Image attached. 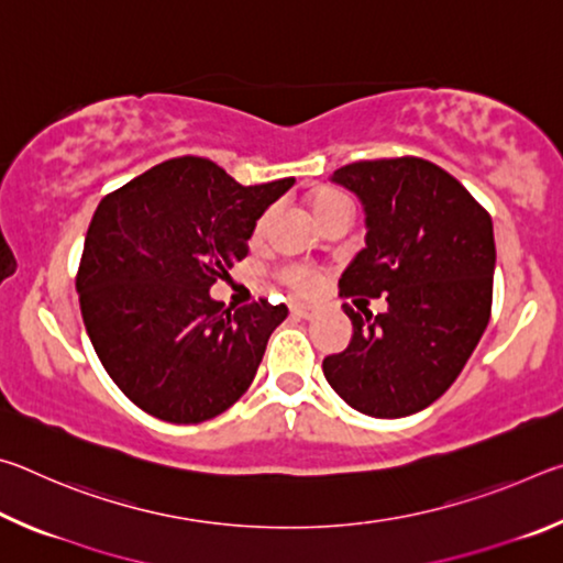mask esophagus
Listing matches in <instances>:
<instances>
[{
	"instance_id": "obj_1",
	"label": "esophagus",
	"mask_w": 563,
	"mask_h": 563,
	"mask_svg": "<svg viewBox=\"0 0 563 563\" xmlns=\"http://www.w3.org/2000/svg\"><path fill=\"white\" fill-rule=\"evenodd\" d=\"M290 312H292L295 318L310 320L312 316H316V308H312V305H300V302H295V305H290Z\"/></svg>"
}]
</instances>
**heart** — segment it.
I'll list each match as a JSON object with an SVG mask.
<instances>
[{
	"label": "heart",
	"instance_id": "obj_1",
	"mask_svg": "<svg viewBox=\"0 0 563 563\" xmlns=\"http://www.w3.org/2000/svg\"><path fill=\"white\" fill-rule=\"evenodd\" d=\"M308 206H310L312 216H316V221H320V218H325L328 213L335 211V208L350 206V201H347L345 194H340V190H335V188H320L308 198ZM265 221H268V216L261 218L255 231L261 233L265 228ZM280 278H283L285 285H290L295 292H302V295L312 292V290H316V285H318L316 271L305 268V265H288V268L280 271Z\"/></svg>",
	"mask_w": 563,
	"mask_h": 563
}]
</instances>
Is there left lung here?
<instances>
[{"mask_svg": "<svg viewBox=\"0 0 563 563\" xmlns=\"http://www.w3.org/2000/svg\"><path fill=\"white\" fill-rule=\"evenodd\" d=\"M332 180L360 198L367 225L340 295H385L387 310L360 316L342 305L352 340L322 360V373L362 415H415L450 389L487 330L492 218L460 180L417 156L355 161Z\"/></svg>", "mask_w": 563, "mask_h": 563, "instance_id": "8db88e82", "label": "left lung"}]
</instances>
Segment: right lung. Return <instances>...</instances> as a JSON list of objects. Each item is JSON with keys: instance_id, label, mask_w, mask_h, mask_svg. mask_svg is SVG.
Wrapping results in <instances>:
<instances>
[{"instance_id": "right-lung-1", "label": "right lung", "mask_w": 563, "mask_h": 563, "mask_svg": "<svg viewBox=\"0 0 563 563\" xmlns=\"http://www.w3.org/2000/svg\"><path fill=\"white\" fill-rule=\"evenodd\" d=\"M292 184L241 186L213 161L180 156L101 198L76 292L103 369L144 412L198 424L251 387L288 308H225L211 285L245 258L255 221Z\"/></svg>"}]
</instances>
